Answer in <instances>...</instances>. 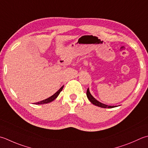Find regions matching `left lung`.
<instances>
[{"label": "left lung", "instance_id": "8db88e82", "mask_svg": "<svg viewBox=\"0 0 148 148\" xmlns=\"http://www.w3.org/2000/svg\"><path fill=\"white\" fill-rule=\"evenodd\" d=\"M86 96H87L88 100L90 101V102L93 104V105H95V106H99L101 107V108H114L115 107V106H108V105H105V104L103 103H101L99 101H98L97 100H96L95 99V98L92 96L91 95L90 92L89 91V88L87 89V90H86Z\"/></svg>", "mask_w": 148, "mask_h": 148}]
</instances>
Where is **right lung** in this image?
I'll return each instance as SVG.
<instances>
[{
  "label": "right lung",
  "instance_id": "obj_1",
  "mask_svg": "<svg viewBox=\"0 0 148 148\" xmlns=\"http://www.w3.org/2000/svg\"><path fill=\"white\" fill-rule=\"evenodd\" d=\"M63 86H64V85L62 86V87H61V88L58 90L54 95H52V96L49 97V98H47V99H44V100H43V101H40V102L35 103L34 104H36V105H43V104H47V103L52 102V101H54L58 96V95L60 94V92H62V89H63Z\"/></svg>",
  "mask_w": 148,
  "mask_h": 148
}]
</instances>
